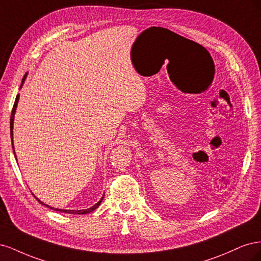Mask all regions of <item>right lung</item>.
Wrapping results in <instances>:
<instances>
[{
    "mask_svg": "<svg viewBox=\"0 0 261 261\" xmlns=\"http://www.w3.org/2000/svg\"><path fill=\"white\" fill-rule=\"evenodd\" d=\"M26 77H27V74H26L25 76H23L20 87L22 86L23 82H25ZM18 100H19V94H17V96H16V99H15V102H14V107H13V110H12V114H11V122H10V127H11V139H12V145H13V151H14V153H15V150H14V144H13V125H14V116H15V112H16V108H17ZM15 156H16V155H15ZM36 199H37L39 202H40L41 204H43V206L48 207V208H50V209H52V210H55V211H59V212H65V213H73V215H86V213H89V212L93 211L94 209H97V208L100 206V203H101L102 199H103V197H102V198H101V199H100V200H99V201H98L96 204H93V206H92L91 208H89V209H84V210H65V209H57V208L50 207V206H48V204L43 203L41 200H39L38 198H36Z\"/></svg>",
    "mask_w": 261,
    "mask_h": 261,
    "instance_id": "obj_1",
    "label": "right lung"
}]
</instances>
